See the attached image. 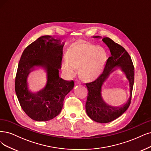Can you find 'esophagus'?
<instances>
[{"mask_svg": "<svg viewBox=\"0 0 151 151\" xmlns=\"http://www.w3.org/2000/svg\"><path fill=\"white\" fill-rule=\"evenodd\" d=\"M80 84H81L80 81H79L78 80H75V85H80Z\"/></svg>", "mask_w": 151, "mask_h": 151, "instance_id": "obj_1", "label": "esophagus"}]
</instances>
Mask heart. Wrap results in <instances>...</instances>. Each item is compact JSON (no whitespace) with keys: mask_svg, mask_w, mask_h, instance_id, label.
Wrapping results in <instances>:
<instances>
[{"mask_svg":"<svg viewBox=\"0 0 151 151\" xmlns=\"http://www.w3.org/2000/svg\"><path fill=\"white\" fill-rule=\"evenodd\" d=\"M66 56L67 58H64L61 63L66 75L73 76L79 68L82 78L89 81L96 80L101 75L107 58L104 49L86 43L71 46Z\"/></svg>","mask_w":151,"mask_h":151,"instance_id":"heart-1","label":"heart"}]
</instances>
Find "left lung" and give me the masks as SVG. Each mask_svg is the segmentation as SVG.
<instances>
[{
  "instance_id": "8db88e82",
  "label": "left lung",
  "mask_w": 151,
  "mask_h": 151,
  "mask_svg": "<svg viewBox=\"0 0 151 151\" xmlns=\"http://www.w3.org/2000/svg\"><path fill=\"white\" fill-rule=\"evenodd\" d=\"M93 38H103L102 41L108 47L111 56L106 61L103 73L95 81L86 84L88 90L86 112L92 120L99 123H108L119 118L129 106L134 80V68L130 55L122 46L108 37L93 36ZM118 69L124 73L129 82L130 95L123 106L114 107L104 102L102 88L110 75Z\"/></svg>"
}]
</instances>
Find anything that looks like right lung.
Listing matches in <instances>:
<instances>
[{
    "label": "right lung",
    "mask_w": 151,
    "mask_h": 151,
    "mask_svg": "<svg viewBox=\"0 0 151 151\" xmlns=\"http://www.w3.org/2000/svg\"><path fill=\"white\" fill-rule=\"evenodd\" d=\"M65 42L61 38L45 35L30 44L22 53L17 72L15 90L21 107L31 119L47 121L61 112L63 100L74 87V82L60 78ZM42 69L46 73L45 86L33 92L27 78L33 70Z\"/></svg>",
    "instance_id": "add662e5"
}]
</instances>
